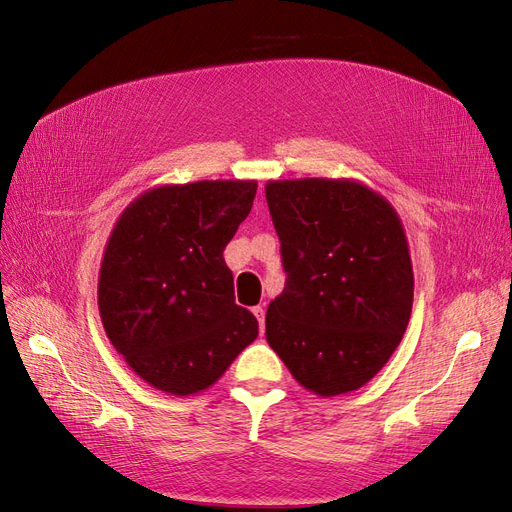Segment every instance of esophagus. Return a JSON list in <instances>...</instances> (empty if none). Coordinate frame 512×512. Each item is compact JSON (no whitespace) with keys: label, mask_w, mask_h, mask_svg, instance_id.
Returning <instances> with one entry per match:
<instances>
[{"label":"esophagus","mask_w":512,"mask_h":512,"mask_svg":"<svg viewBox=\"0 0 512 512\" xmlns=\"http://www.w3.org/2000/svg\"><path fill=\"white\" fill-rule=\"evenodd\" d=\"M252 312H254V316L258 318V327H260V335H262V333H265V307L256 305V307L252 309Z\"/></svg>","instance_id":"obj_1"}]
</instances>
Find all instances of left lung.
<instances>
[{"instance_id": "left-lung-1", "label": "left lung", "mask_w": 512, "mask_h": 512, "mask_svg": "<svg viewBox=\"0 0 512 512\" xmlns=\"http://www.w3.org/2000/svg\"><path fill=\"white\" fill-rule=\"evenodd\" d=\"M288 275L267 309V342L303 389H361L391 359L412 314L404 224L356 179H271L265 185Z\"/></svg>"}]
</instances>
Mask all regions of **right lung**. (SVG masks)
<instances>
[{"mask_svg":"<svg viewBox=\"0 0 512 512\" xmlns=\"http://www.w3.org/2000/svg\"><path fill=\"white\" fill-rule=\"evenodd\" d=\"M256 188V179L164 183L117 218L102 254L98 309L106 337L153 389L205 391L258 337L224 262Z\"/></svg>","mask_w":512,"mask_h":512,"instance_id":"right-lung-1","label":"right lung"}]
</instances>
